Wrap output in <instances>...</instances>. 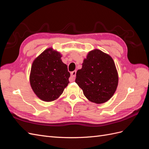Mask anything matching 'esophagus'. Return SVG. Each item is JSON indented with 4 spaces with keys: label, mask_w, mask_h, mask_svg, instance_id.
<instances>
[{
    "label": "esophagus",
    "mask_w": 149,
    "mask_h": 149,
    "mask_svg": "<svg viewBox=\"0 0 149 149\" xmlns=\"http://www.w3.org/2000/svg\"><path fill=\"white\" fill-rule=\"evenodd\" d=\"M76 71H73V72H71V77H70V79H69L70 82L74 81V78H75V76H76Z\"/></svg>",
    "instance_id": "obj_1"
}]
</instances>
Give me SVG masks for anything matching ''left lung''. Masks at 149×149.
<instances>
[{
  "instance_id": "8db88e82",
  "label": "left lung",
  "mask_w": 149,
  "mask_h": 149,
  "mask_svg": "<svg viewBox=\"0 0 149 149\" xmlns=\"http://www.w3.org/2000/svg\"><path fill=\"white\" fill-rule=\"evenodd\" d=\"M82 68L76 72L75 82L88 100L96 104L107 102L118 85V71L112 57L100 49L90 51Z\"/></svg>"
}]
</instances>
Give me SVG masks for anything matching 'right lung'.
I'll list each match as a JSON object with an SVG mask.
<instances>
[{"label":"right lung","instance_id":"add662e5","mask_svg":"<svg viewBox=\"0 0 149 149\" xmlns=\"http://www.w3.org/2000/svg\"><path fill=\"white\" fill-rule=\"evenodd\" d=\"M61 54L48 48L35 58L30 74V83L34 93L45 102L59 97L69 82L70 73L62 61Z\"/></svg>","mask_w":149,"mask_h":149}]
</instances>
